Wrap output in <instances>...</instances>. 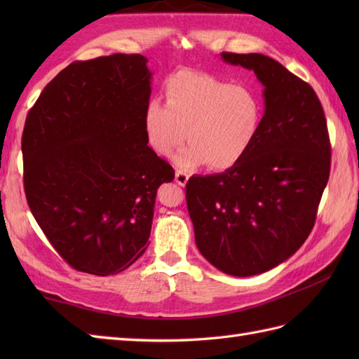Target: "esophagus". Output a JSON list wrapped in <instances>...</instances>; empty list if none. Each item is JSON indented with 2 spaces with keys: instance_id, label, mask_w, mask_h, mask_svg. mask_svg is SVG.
<instances>
[{
  "instance_id": "1",
  "label": "esophagus",
  "mask_w": 359,
  "mask_h": 359,
  "mask_svg": "<svg viewBox=\"0 0 359 359\" xmlns=\"http://www.w3.org/2000/svg\"><path fill=\"white\" fill-rule=\"evenodd\" d=\"M188 179H189V175L187 174V172H184V171H180V170H177L175 171V182H177L179 185H187V182H188Z\"/></svg>"
}]
</instances>
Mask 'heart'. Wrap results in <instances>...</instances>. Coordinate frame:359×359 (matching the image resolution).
Listing matches in <instances>:
<instances>
[{
  "mask_svg": "<svg viewBox=\"0 0 359 359\" xmlns=\"http://www.w3.org/2000/svg\"><path fill=\"white\" fill-rule=\"evenodd\" d=\"M262 108L247 86L230 85L215 75L180 71L165 85V104L151 100L143 112V131L151 149L175 156L182 170L207 165L230 170L245 157L261 126Z\"/></svg>",
  "mask_w": 359,
  "mask_h": 359,
  "instance_id": "1",
  "label": "heart"
}]
</instances>
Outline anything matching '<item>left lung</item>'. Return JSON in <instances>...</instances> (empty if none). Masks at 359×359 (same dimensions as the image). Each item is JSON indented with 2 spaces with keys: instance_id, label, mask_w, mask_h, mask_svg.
Returning a JSON list of instances; mask_svg holds the SVG:
<instances>
[{
  "instance_id": "8db88e82",
  "label": "left lung",
  "mask_w": 359,
  "mask_h": 359,
  "mask_svg": "<svg viewBox=\"0 0 359 359\" xmlns=\"http://www.w3.org/2000/svg\"><path fill=\"white\" fill-rule=\"evenodd\" d=\"M255 71L265 112L250 151L220 174L193 175L187 207L202 256L231 276H255L294 255L315 225L330 175V139L309 83L262 53L222 52Z\"/></svg>"
}]
</instances>
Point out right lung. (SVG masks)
I'll return each mask as SVG.
<instances>
[{
  "label": "right lung",
  "instance_id": "right-lung-1",
  "mask_svg": "<svg viewBox=\"0 0 359 359\" xmlns=\"http://www.w3.org/2000/svg\"><path fill=\"white\" fill-rule=\"evenodd\" d=\"M148 60L74 62L46 85L21 139L30 211L72 269L109 276L148 247L157 188L172 166L148 147Z\"/></svg>",
  "mask_w": 359,
  "mask_h": 359
}]
</instances>
